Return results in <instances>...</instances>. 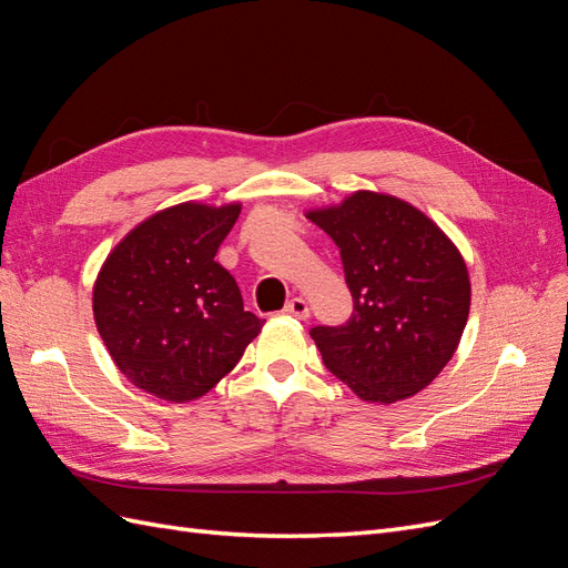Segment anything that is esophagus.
Wrapping results in <instances>:
<instances>
[{
	"label": "esophagus",
	"instance_id": "obj_1",
	"mask_svg": "<svg viewBox=\"0 0 568 568\" xmlns=\"http://www.w3.org/2000/svg\"><path fill=\"white\" fill-rule=\"evenodd\" d=\"M284 313L291 315V317L307 320V317H311V307H307V303H305L303 298H291V301L284 305Z\"/></svg>",
	"mask_w": 568,
	"mask_h": 568
}]
</instances>
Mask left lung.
<instances>
[{"instance_id": "left-lung-1", "label": "left lung", "mask_w": 568, "mask_h": 568, "mask_svg": "<svg viewBox=\"0 0 568 568\" xmlns=\"http://www.w3.org/2000/svg\"><path fill=\"white\" fill-rule=\"evenodd\" d=\"M307 217L334 239L353 296L346 324L311 329L324 367L369 403L419 393L467 324L471 286L459 251L424 213L386 194L357 192Z\"/></svg>"}]
</instances>
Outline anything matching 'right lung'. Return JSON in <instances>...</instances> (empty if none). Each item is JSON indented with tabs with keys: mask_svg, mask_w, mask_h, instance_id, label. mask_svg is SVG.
Wrapping results in <instances>:
<instances>
[{
	"mask_svg": "<svg viewBox=\"0 0 568 568\" xmlns=\"http://www.w3.org/2000/svg\"><path fill=\"white\" fill-rule=\"evenodd\" d=\"M242 205L182 203L134 227L94 284V320L118 369L156 398L209 393L242 359L265 320L215 253Z\"/></svg>",
	"mask_w": 568,
	"mask_h": 568,
	"instance_id": "right-lung-1",
	"label": "right lung"
}]
</instances>
